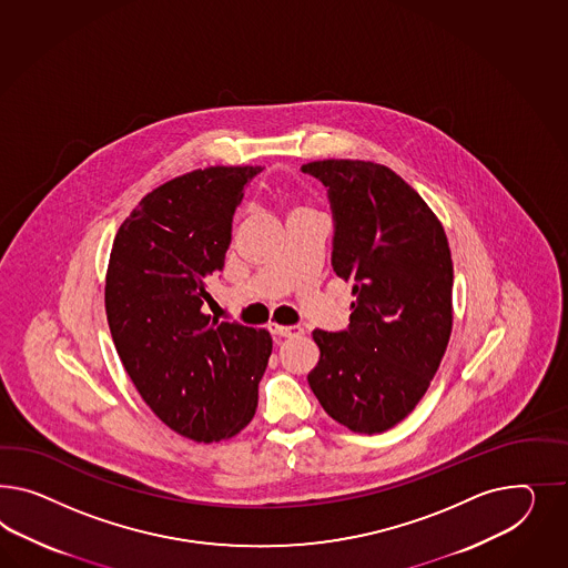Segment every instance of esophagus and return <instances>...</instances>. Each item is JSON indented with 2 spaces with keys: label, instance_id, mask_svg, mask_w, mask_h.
<instances>
[{
  "label": "esophagus",
  "instance_id": "1",
  "mask_svg": "<svg viewBox=\"0 0 568 568\" xmlns=\"http://www.w3.org/2000/svg\"><path fill=\"white\" fill-rule=\"evenodd\" d=\"M268 331L275 338L300 337L304 333L302 326H285V324H268Z\"/></svg>",
  "mask_w": 568,
  "mask_h": 568
}]
</instances>
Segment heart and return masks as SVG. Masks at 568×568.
Listing matches in <instances>:
<instances>
[{
	"instance_id": "1",
	"label": "heart",
	"mask_w": 568,
	"mask_h": 568,
	"mask_svg": "<svg viewBox=\"0 0 568 568\" xmlns=\"http://www.w3.org/2000/svg\"><path fill=\"white\" fill-rule=\"evenodd\" d=\"M302 211H307V209H302V206H297V209H293V213H302Z\"/></svg>"
}]
</instances>
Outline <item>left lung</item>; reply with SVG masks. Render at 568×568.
<instances>
[{
    "instance_id": "1",
    "label": "left lung",
    "mask_w": 568,
    "mask_h": 568,
    "mask_svg": "<svg viewBox=\"0 0 568 568\" xmlns=\"http://www.w3.org/2000/svg\"><path fill=\"white\" fill-rule=\"evenodd\" d=\"M328 187L333 271L353 285L349 328L312 337L310 388L357 434L397 426L426 395L453 331V258L445 227L412 185L372 161L302 165Z\"/></svg>"
}]
</instances>
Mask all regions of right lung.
Listing matches in <instances>:
<instances>
[{
    "instance_id": "add662e5",
    "label": "right lung",
    "mask_w": 568,
    "mask_h": 568,
    "mask_svg": "<svg viewBox=\"0 0 568 568\" xmlns=\"http://www.w3.org/2000/svg\"><path fill=\"white\" fill-rule=\"evenodd\" d=\"M261 168L196 169L154 187L115 233L105 312L123 368L153 414L194 443L252 422L273 352L264 328L211 321L233 213Z\"/></svg>"
}]
</instances>
